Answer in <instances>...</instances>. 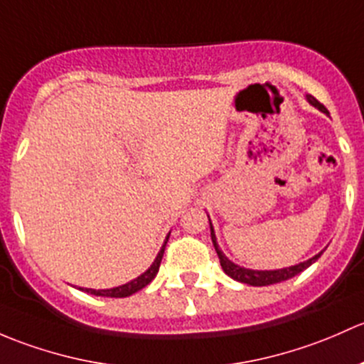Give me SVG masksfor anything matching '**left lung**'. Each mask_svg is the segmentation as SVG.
I'll return each mask as SVG.
<instances>
[{
    "mask_svg": "<svg viewBox=\"0 0 364 364\" xmlns=\"http://www.w3.org/2000/svg\"><path fill=\"white\" fill-rule=\"evenodd\" d=\"M306 101H309L312 107H316L317 110L324 112V114H329V112H326V108L322 107V105L316 98H314V96L306 95ZM208 220H210V217H208ZM210 237H212V243H213V247H215V252H217V256H219L220 266H223L224 273H226L228 277H231L233 280H238V282L247 284V286H256V287L272 286V284H279V282H284V280L293 279L294 275H298V273H301L303 269L309 268L310 264L316 263V261L319 259L321 254H322V250H321L319 254H316V256L310 257V259L303 261V263L294 264V266H287V268L250 269V268H243V266L233 263V261L228 259V257L224 256L223 250L219 249V243H217V237H215V231H213L212 223H210Z\"/></svg>",
    "mask_w": 364,
    "mask_h": 364,
    "instance_id": "1",
    "label": "left lung"
}]
</instances>
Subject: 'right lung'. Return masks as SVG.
<instances>
[{"instance_id":"obj_1","label":"right lung","mask_w":364,"mask_h":364,"mask_svg":"<svg viewBox=\"0 0 364 364\" xmlns=\"http://www.w3.org/2000/svg\"><path fill=\"white\" fill-rule=\"evenodd\" d=\"M168 238H170V233L166 235V240H164L163 247H161V250L157 252L154 263L151 264V268L145 269L140 277H136V279L129 280V282L122 284V286L119 287H112V289H84V287H80V291H85V293L95 294V296H107V298H126V296L138 293V291L144 289L147 284H151L152 280H154V277L157 275V272H159V264H161V259H163L164 247H166Z\"/></svg>"}]
</instances>
